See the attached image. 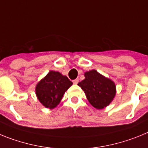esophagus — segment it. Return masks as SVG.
Wrapping results in <instances>:
<instances>
[{"label": "esophagus", "mask_w": 148, "mask_h": 148, "mask_svg": "<svg viewBox=\"0 0 148 148\" xmlns=\"http://www.w3.org/2000/svg\"><path fill=\"white\" fill-rule=\"evenodd\" d=\"M78 82H79V79H75L73 80V83H74V84H77Z\"/></svg>", "instance_id": "obj_1"}]
</instances>
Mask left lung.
Here are the masks:
<instances>
[{
    "instance_id": "left-lung-1",
    "label": "left lung",
    "mask_w": 148,
    "mask_h": 148,
    "mask_svg": "<svg viewBox=\"0 0 148 148\" xmlns=\"http://www.w3.org/2000/svg\"><path fill=\"white\" fill-rule=\"evenodd\" d=\"M84 76L85 79L79 82L78 86L84 91L88 102L97 110L107 106L116 94L115 83L96 70L87 71Z\"/></svg>"
}]
</instances>
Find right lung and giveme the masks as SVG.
<instances>
[{
    "mask_svg": "<svg viewBox=\"0 0 148 148\" xmlns=\"http://www.w3.org/2000/svg\"><path fill=\"white\" fill-rule=\"evenodd\" d=\"M72 84V82L66 76L58 71H50L37 83L36 94L41 103L51 110L60 103L65 92Z\"/></svg>",
    "mask_w": 148,
    "mask_h": 148,
    "instance_id": "1",
    "label": "right lung"
}]
</instances>
